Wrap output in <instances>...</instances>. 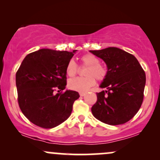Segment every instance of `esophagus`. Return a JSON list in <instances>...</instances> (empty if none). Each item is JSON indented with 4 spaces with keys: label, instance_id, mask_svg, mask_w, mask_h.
Instances as JSON below:
<instances>
[{
    "label": "esophagus",
    "instance_id": "obj_1",
    "mask_svg": "<svg viewBox=\"0 0 160 160\" xmlns=\"http://www.w3.org/2000/svg\"><path fill=\"white\" fill-rule=\"evenodd\" d=\"M80 95L81 97L84 96V95H86V92H80Z\"/></svg>",
    "mask_w": 160,
    "mask_h": 160
}]
</instances>
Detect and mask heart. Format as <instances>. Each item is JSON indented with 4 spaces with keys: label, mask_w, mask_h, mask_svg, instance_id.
Segmentation results:
<instances>
[{
    "label": "heart",
    "mask_w": 160,
    "mask_h": 160,
    "mask_svg": "<svg viewBox=\"0 0 160 160\" xmlns=\"http://www.w3.org/2000/svg\"><path fill=\"white\" fill-rule=\"evenodd\" d=\"M82 66H86L85 78H78L71 80L68 86L72 90L86 92L96 83V78L98 80H103L108 74V70L101 65L100 61L96 56L91 53L83 55L80 58ZM66 73L70 78H74L78 73V66L74 60H70L66 66Z\"/></svg>",
    "instance_id": "b5f03b06"
}]
</instances>
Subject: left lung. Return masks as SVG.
<instances>
[{"label": "left lung", "instance_id": "obj_1", "mask_svg": "<svg viewBox=\"0 0 160 160\" xmlns=\"http://www.w3.org/2000/svg\"><path fill=\"white\" fill-rule=\"evenodd\" d=\"M89 52L105 62L108 74L97 92L92 113L97 120L116 126L126 123L138 113L144 99L146 75L137 58L122 49L108 47Z\"/></svg>", "mask_w": 160, "mask_h": 160}]
</instances>
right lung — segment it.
<instances>
[{
    "instance_id": "add662e5",
    "label": "right lung",
    "mask_w": 160,
    "mask_h": 160,
    "mask_svg": "<svg viewBox=\"0 0 160 160\" xmlns=\"http://www.w3.org/2000/svg\"><path fill=\"white\" fill-rule=\"evenodd\" d=\"M76 51L39 49L27 55L18 69L16 84L19 108L36 126L54 128L71 115L80 95L62 90L67 84L66 66Z\"/></svg>"
}]
</instances>
